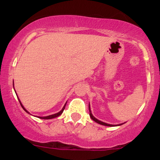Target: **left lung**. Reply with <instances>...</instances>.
<instances>
[{"label":"left lung","instance_id":"left-lung-1","mask_svg":"<svg viewBox=\"0 0 160 160\" xmlns=\"http://www.w3.org/2000/svg\"><path fill=\"white\" fill-rule=\"evenodd\" d=\"M89 116H90L91 119L92 120H94L95 122H96L98 124H101V125H103V126H115V125H111V124H108V123H106V122H102V121L98 120V119H96L95 117H94V116L92 115V113L91 112V110H90V106H89ZM120 125L122 124H119V125H116V126H120Z\"/></svg>","mask_w":160,"mask_h":160}]
</instances>
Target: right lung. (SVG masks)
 <instances>
[{
	"instance_id": "right-lung-1",
	"label": "right lung",
	"mask_w": 160,
	"mask_h": 160,
	"mask_svg": "<svg viewBox=\"0 0 160 160\" xmlns=\"http://www.w3.org/2000/svg\"><path fill=\"white\" fill-rule=\"evenodd\" d=\"M18 99H19V98H18ZM19 103H20V104H21L22 108L23 109H24V111H25V112H27L28 113H29V112L27 110L25 109V108L23 107V105H22V104L21 102H20V100H19ZM66 103H67V102H66ZM66 103H65V106H64V107H63V108H62V109L61 111H60L59 112H58V113H55V114H52V115L47 116V117H39V118H40V119H43V120H49V119H52V118H55V117H58V116H60V115L62 114V113H63L64 110H65V108Z\"/></svg>"
}]
</instances>
